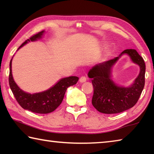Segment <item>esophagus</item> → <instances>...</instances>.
<instances>
[{"mask_svg":"<svg viewBox=\"0 0 154 154\" xmlns=\"http://www.w3.org/2000/svg\"><path fill=\"white\" fill-rule=\"evenodd\" d=\"M86 80H87V78H86V77H85V76H82V77H80V79H79V82H80L81 83H84V82H86Z\"/></svg>","mask_w":154,"mask_h":154,"instance_id":"1","label":"esophagus"}]
</instances>
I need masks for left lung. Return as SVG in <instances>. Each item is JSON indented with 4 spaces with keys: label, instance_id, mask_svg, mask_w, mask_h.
<instances>
[{
    "label": "left lung",
    "instance_id": "1",
    "mask_svg": "<svg viewBox=\"0 0 154 154\" xmlns=\"http://www.w3.org/2000/svg\"><path fill=\"white\" fill-rule=\"evenodd\" d=\"M124 54L129 55L132 60L140 66L139 75L132 86H118L111 79V68L119 57L96 65L88 72L94 88L92 105L100 113H119L132 108L139 100L144 88L145 64L143 58L135 49H126L119 57Z\"/></svg>",
    "mask_w": 154,
    "mask_h": 154
}]
</instances>
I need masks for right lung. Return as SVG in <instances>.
<instances>
[{
    "label": "right lung",
    "mask_w": 154,
    "mask_h": 154,
    "mask_svg": "<svg viewBox=\"0 0 154 154\" xmlns=\"http://www.w3.org/2000/svg\"><path fill=\"white\" fill-rule=\"evenodd\" d=\"M44 30L30 36L20 46L18 49L29 41H34L40 38ZM11 61L12 60L10 61L9 64V83L10 88L19 105L23 109L32 111L33 113L47 114L56 110L63 100L67 88L76 84L79 80V78L75 76L63 78L60 80L54 86L45 92L33 94L26 93L21 90L14 82L12 76Z\"/></svg>",
    "instance_id": "right-lung-1"
}]
</instances>
